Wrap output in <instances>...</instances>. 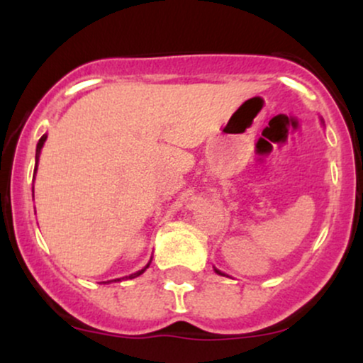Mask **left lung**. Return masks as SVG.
I'll return each instance as SVG.
<instances>
[{"mask_svg": "<svg viewBox=\"0 0 363 363\" xmlns=\"http://www.w3.org/2000/svg\"><path fill=\"white\" fill-rule=\"evenodd\" d=\"M215 272H216V273H218V274H223L222 272H218V269H215ZM223 277H225V274H223Z\"/></svg>", "mask_w": 363, "mask_h": 363, "instance_id": "8db88e82", "label": "left lung"}]
</instances>
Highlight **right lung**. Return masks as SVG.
<instances>
[{
    "label": "right lung",
    "mask_w": 363,
    "mask_h": 363,
    "mask_svg": "<svg viewBox=\"0 0 363 363\" xmlns=\"http://www.w3.org/2000/svg\"><path fill=\"white\" fill-rule=\"evenodd\" d=\"M45 138H48V135H43V138H40L39 143H37V150H35V169H34V172H37V164H39V155H40V150H43V147H44ZM150 262H152V261H150ZM150 262H148L147 266H145L143 269H140V272H136V273H133V274H129V277H126V280H131V278H136V277H140L141 273H145V269L148 268ZM121 280H124V278H118V280H114V281H121ZM104 283H106V281H104ZM107 283H109V281H107Z\"/></svg>",
    "instance_id": "obj_1"
}]
</instances>
